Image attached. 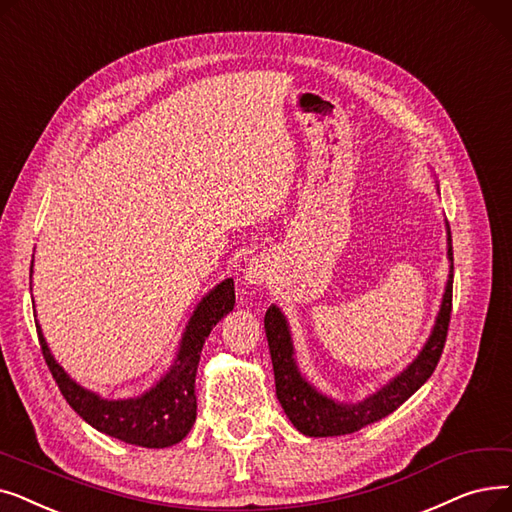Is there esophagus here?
I'll use <instances>...</instances> for the list:
<instances>
[{
  "label": "esophagus",
  "mask_w": 512,
  "mask_h": 512,
  "mask_svg": "<svg viewBox=\"0 0 512 512\" xmlns=\"http://www.w3.org/2000/svg\"><path fill=\"white\" fill-rule=\"evenodd\" d=\"M269 277H271L269 262L262 260V258H254V260L246 266V271H243V279H246L250 285H260V283H264Z\"/></svg>",
  "instance_id": "34e87169"
}]
</instances>
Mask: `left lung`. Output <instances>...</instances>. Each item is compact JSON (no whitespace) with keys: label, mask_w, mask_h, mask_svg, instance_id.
<instances>
[{"label":"left lung","mask_w":512,"mask_h":512,"mask_svg":"<svg viewBox=\"0 0 512 512\" xmlns=\"http://www.w3.org/2000/svg\"><path fill=\"white\" fill-rule=\"evenodd\" d=\"M448 229V260L450 273L444 289V298L440 312H437L435 325L427 344L412 360L408 367L389 379L375 394L367 396L360 402H337L325 394H321L306 377H302L298 362L294 358V342L285 314L279 306H271L264 314V331L269 339V350L275 371V387L277 398L285 410L287 419L294 427L308 437H333L354 433L367 427L402 406L417 389L431 377L437 362L444 352L450 312H452V279H454V258H452V235Z\"/></svg>","instance_id":"8db88e82"}]
</instances>
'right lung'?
Returning <instances> with one entry per match:
<instances>
[{"label":"right lung","instance_id":"right-lung-1","mask_svg":"<svg viewBox=\"0 0 512 512\" xmlns=\"http://www.w3.org/2000/svg\"><path fill=\"white\" fill-rule=\"evenodd\" d=\"M233 306L235 285L233 279H225L210 289L193 310L173 367L148 392L127 400L100 398L77 381H72L47 348L37 321L35 325L47 367H50L62 396L83 421L125 444L141 448H168L179 444L196 423V373L200 354L212 327L229 314Z\"/></svg>","mask_w":512,"mask_h":512}]
</instances>
